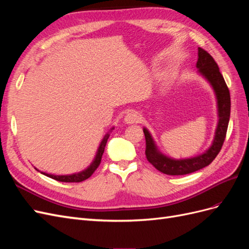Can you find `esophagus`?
Wrapping results in <instances>:
<instances>
[{"mask_svg":"<svg viewBox=\"0 0 249 249\" xmlns=\"http://www.w3.org/2000/svg\"><path fill=\"white\" fill-rule=\"evenodd\" d=\"M141 120V114L137 111H132L127 113L124 117V122L126 124H138Z\"/></svg>","mask_w":249,"mask_h":249,"instance_id":"1","label":"esophagus"}]
</instances>
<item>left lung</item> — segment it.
Wrapping results in <instances>:
<instances>
[{
    "mask_svg": "<svg viewBox=\"0 0 249 249\" xmlns=\"http://www.w3.org/2000/svg\"><path fill=\"white\" fill-rule=\"evenodd\" d=\"M196 67L199 72L212 85L217 96L218 116L219 122L217 124L213 144L206 153L190 159L173 160L162 155L155 145V142L146 129H143L145 136V156L147 161L159 171L169 176H183L197 171L208 166L221 150L227 136V131L231 115V95L229 87L213 57L207 51L198 48V59Z\"/></svg>",
    "mask_w": 249,
    "mask_h": 249,
    "instance_id": "8db88e82",
    "label": "left lung"
}]
</instances>
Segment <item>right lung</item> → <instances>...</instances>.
<instances>
[{
	"label": "right lung",
	"instance_id": "right-lung-1",
	"mask_svg": "<svg viewBox=\"0 0 249 249\" xmlns=\"http://www.w3.org/2000/svg\"><path fill=\"white\" fill-rule=\"evenodd\" d=\"M109 138V134H107L105 138L103 139V141L101 142V145L99 147V150H97V154L94 161L92 162V164L90 165V166L82 172L79 173H74V175H71V176H53V175H48V173H43L44 176H47L53 179H56L59 180V182H64V183H80L83 182V180L87 179L88 178H90L92 176V173L96 170V168L100 166L101 161H102V157L104 154V150H105V146L107 144V141Z\"/></svg>",
	"mask_w": 249,
	"mask_h": 249
}]
</instances>
